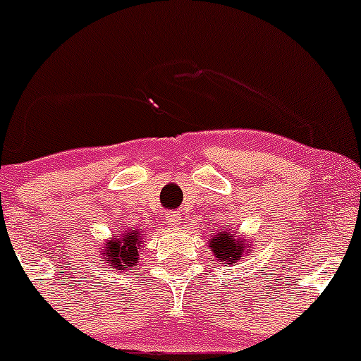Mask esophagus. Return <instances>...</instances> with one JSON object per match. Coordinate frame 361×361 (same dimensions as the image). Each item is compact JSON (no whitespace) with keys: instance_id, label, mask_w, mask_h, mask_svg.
I'll return each mask as SVG.
<instances>
[{"instance_id":"1","label":"esophagus","mask_w":361,"mask_h":361,"mask_svg":"<svg viewBox=\"0 0 361 361\" xmlns=\"http://www.w3.org/2000/svg\"><path fill=\"white\" fill-rule=\"evenodd\" d=\"M166 220H167V224L169 225H178L181 221V216L180 214H176V213H166Z\"/></svg>"}]
</instances>
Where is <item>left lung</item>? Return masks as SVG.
<instances>
[{
  "mask_svg": "<svg viewBox=\"0 0 361 361\" xmlns=\"http://www.w3.org/2000/svg\"><path fill=\"white\" fill-rule=\"evenodd\" d=\"M209 248L216 257V260L224 262V264L234 265L241 260V257L245 255L246 246L243 245V239H235V234L232 232H224V234H218L216 238H211Z\"/></svg>",
  "mask_w": 361,
  "mask_h": 361,
  "instance_id": "left-lung-1",
  "label": "left lung"
}]
</instances>
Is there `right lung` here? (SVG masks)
Here are the masks:
<instances>
[{"label":"right lung","instance_id":"1","mask_svg":"<svg viewBox=\"0 0 361 361\" xmlns=\"http://www.w3.org/2000/svg\"><path fill=\"white\" fill-rule=\"evenodd\" d=\"M137 231L130 232L129 235H122L115 241H110L106 245L103 257L110 267L116 271H133L134 265L137 264V250L143 245L141 234H136Z\"/></svg>","mask_w":361,"mask_h":361}]
</instances>
